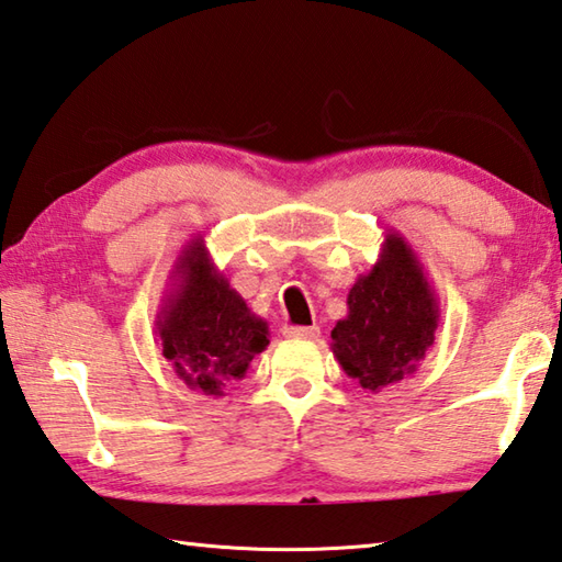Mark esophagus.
Wrapping results in <instances>:
<instances>
[{
  "label": "esophagus",
  "instance_id": "obj_1",
  "mask_svg": "<svg viewBox=\"0 0 562 562\" xmlns=\"http://www.w3.org/2000/svg\"><path fill=\"white\" fill-rule=\"evenodd\" d=\"M284 336H290V339H316L319 326H284Z\"/></svg>",
  "mask_w": 562,
  "mask_h": 562
}]
</instances>
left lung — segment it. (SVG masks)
<instances>
[{
  "label": "left lung",
  "mask_w": 562,
  "mask_h": 562,
  "mask_svg": "<svg viewBox=\"0 0 562 562\" xmlns=\"http://www.w3.org/2000/svg\"><path fill=\"white\" fill-rule=\"evenodd\" d=\"M331 351L344 373L381 393L417 371L432 349L440 302L423 262L397 231H387L379 260L351 284Z\"/></svg>",
  "instance_id": "8db88e82"
}]
</instances>
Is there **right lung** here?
<instances>
[{
	"instance_id": "obj_1",
	"label": "right lung",
	"mask_w": 562,
	"mask_h": 562,
	"mask_svg": "<svg viewBox=\"0 0 562 562\" xmlns=\"http://www.w3.org/2000/svg\"><path fill=\"white\" fill-rule=\"evenodd\" d=\"M171 280L155 322L161 356L191 391L221 397L268 349V322L231 288L203 236L181 248Z\"/></svg>"
}]
</instances>
